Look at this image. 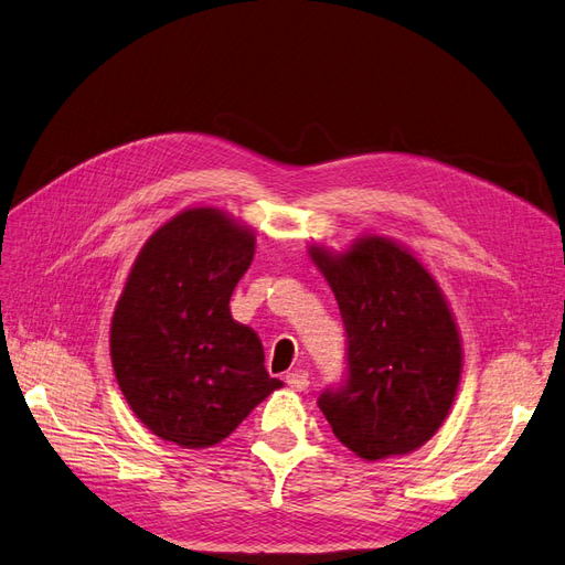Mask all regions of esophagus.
Segmentation results:
<instances>
[{"label":"esophagus","instance_id":"obj_1","mask_svg":"<svg viewBox=\"0 0 565 565\" xmlns=\"http://www.w3.org/2000/svg\"><path fill=\"white\" fill-rule=\"evenodd\" d=\"M285 382H287V386L292 388V391H303L306 386H309V377H306V374H303L301 370L289 372L287 377H285Z\"/></svg>","mask_w":565,"mask_h":565}]
</instances>
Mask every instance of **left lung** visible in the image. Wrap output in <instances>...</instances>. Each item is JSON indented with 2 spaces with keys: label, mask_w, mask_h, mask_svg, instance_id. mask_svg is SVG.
I'll use <instances>...</instances> for the list:
<instances>
[{
  "label": "left lung",
  "mask_w": 565,
  "mask_h": 565,
  "mask_svg": "<svg viewBox=\"0 0 565 565\" xmlns=\"http://www.w3.org/2000/svg\"><path fill=\"white\" fill-rule=\"evenodd\" d=\"M349 337V382L318 405L365 461L419 450L448 419L465 365L455 313L419 256L367 233L344 252L309 245Z\"/></svg>",
  "instance_id": "1"
}]
</instances>
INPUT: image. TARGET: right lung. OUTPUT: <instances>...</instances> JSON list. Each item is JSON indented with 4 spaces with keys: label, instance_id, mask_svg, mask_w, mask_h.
I'll return each instance as SVG.
<instances>
[{
    "label": "right lung",
    "instance_id": "obj_1",
    "mask_svg": "<svg viewBox=\"0 0 565 565\" xmlns=\"http://www.w3.org/2000/svg\"><path fill=\"white\" fill-rule=\"evenodd\" d=\"M256 233L216 207H185L136 256L110 318V361L131 413L188 450L212 448L282 382L262 339L231 316Z\"/></svg>",
    "mask_w": 565,
    "mask_h": 565
}]
</instances>
